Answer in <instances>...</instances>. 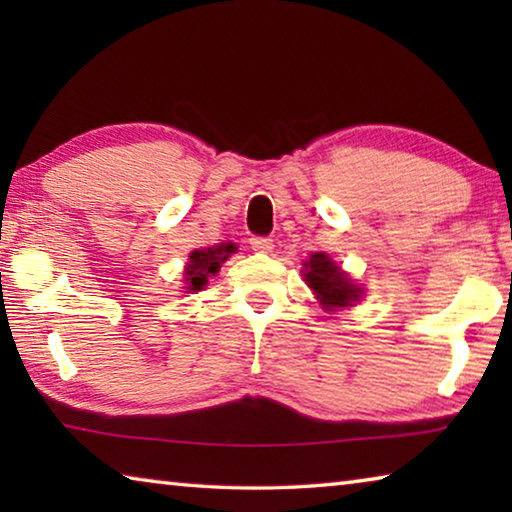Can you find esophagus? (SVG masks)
<instances>
[{
	"mask_svg": "<svg viewBox=\"0 0 512 512\" xmlns=\"http://www.w3.org/2000/svg\"><path fill=\"white\" fill-rule=\"evenodd\" d=\"M250 248H253L255 253H271V250H273V239L253 237V239H250Z\"/></svg>",
	"mask_w": 512,
	"mask_h": 512,
	"instance_id": "obj_1",
	"label": "esophagus"
}]
</instances>
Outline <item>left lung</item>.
Returning <instances> with one entry per match:
<instances>
[{"mask_svg":"<svg viewBox=\"0 0 512 512\" xmlns=\"http://www.w3.org/2000/svg\"><path fill=\"white\" fill-rule=\"evenodd\" d=\"M307 268V284L314 289L316 298L320 300V305L327 309H336V307H348L354 300H359L361 289L354 287L350 282V277H345L341 273V268L336 266L332 259L323 253H314L309 257V262H305Z\"/></svg>","mask_w":512,"mask_h":512,"instance_id":"obj_1","label":"left lung"}]
</instances>
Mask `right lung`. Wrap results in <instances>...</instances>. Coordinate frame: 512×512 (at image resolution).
Segmentation results:
<instances>
[{"mask_svg":"<svg viewBox=\"0 0 512 512\" xmlns=\"http://www.w3.org/2000/svg\"><path fill=\"white\" fill-rule=\"evenodd\" d=\"M230 253H237L235 244H221L207 250H194V253L189 255V264L185 271L187 284H189L187 289L201 291L207 284V277L219 271L221 264L230 257Z\"/></svg>","mask_w":512,"mask_h":512,"instance_id":"right-lung-1","label":"right lung"}]
</instances>
